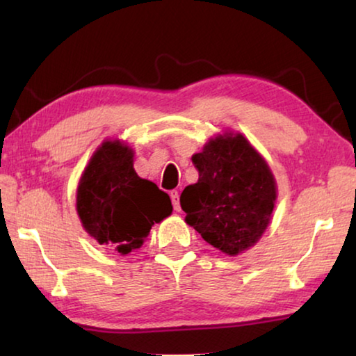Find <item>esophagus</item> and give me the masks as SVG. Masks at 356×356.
Segmentation results:
<instances>
[{"instance_id": "34e87169", "label": "esophagus", "mask_w": 356, "mask_h": 356, "mask_svg": "<svg viewBox=\"0 0 356 356\" xmlns=\"http://www.w3.org/2000/svg\"><path fill=\"white\" fill-rule=\"evenodd\" d=\"M170 196H171V201H172V207H174V210H176V212H179V210H180L179 191H177V190H172V191L170 193Z\"/></svg>"}]
</instances>
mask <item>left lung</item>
<instances>
[{
  "label": "left lung",
  "instance_id": "8db88e82",
  "mask_svg": "<svg viewBox=\"0 0 356 356\" xmlns=\"http://www.w3.org/2000/svg\"><path fill=\"white\" fill-rule=\"evenodd\" d=\"M191 160L200 179L180 195L185 221L229 256L250 248L267 229L275 207L268 165L242 135L210 140Z\"/></svg>",
  "mask_w": 356,
  "mask_h": 356
}]
</instances>
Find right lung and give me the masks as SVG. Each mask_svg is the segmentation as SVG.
<instances>
[{"instance_id":"add662e5","label":"right lung","mask_w":356,"mask_h":356,"mask_svg":"<svg viewBox=\"0 0 356 356\" xmlns=\"http://www.w3.org/2000/svg\"><path fill=\"white\" fill-rule=\"evenodd\" d=\"M76 210L89 236L129 254L143 245L154 222L171 215L172 206L165 191L138 177L131 149L106 141L83 172Z\"/></svg>"}]
</instances>
